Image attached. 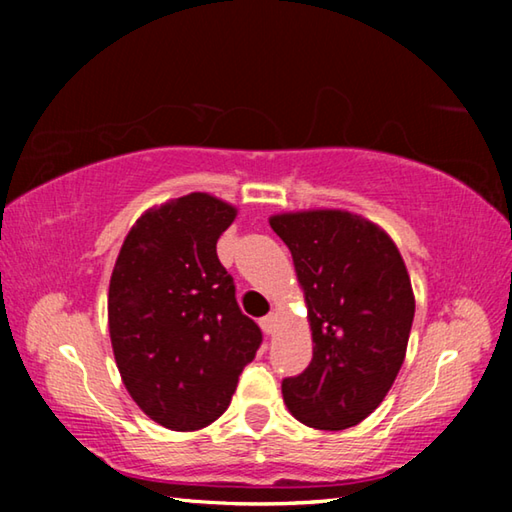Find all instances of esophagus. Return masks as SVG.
<instances>
[{
    "label": "esophagus",
    "instance_id": "esophagus-1",
    "mask_svg": "<svg viewBox=\"0 0 512 512\" xmlns=\"http://www.w3.org/2000/svg\"><path fill=\"white\" fill-rule=\"evenodd\" d=\"M259 325H262L264 334H273L275 332V325H277V316L275 314H268L262 320H259Z\"/></svg>",
    "mask_w": 512,
    "mask_h": 512
}]
</instances>
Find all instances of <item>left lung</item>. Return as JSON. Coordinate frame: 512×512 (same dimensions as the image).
Segmentation results:
<instances>
[{"mask_svg": "<svg viewBox=\"0 0 512 512\" xmlns=\"http://www.w3.org/2000/svg\"><path fill=\"white\" fill-rule=\"evenodd\" d=\"M307 302L314 357L282 381L296 420L314 429L354 427L384 402L409 343L415 298L395 241L345 210L273 214Z\"/></svg>", "mask_w": 512, "mask_h": 512, "instance_id": "left-lung-1", "label": "left lung"}]
</instances>
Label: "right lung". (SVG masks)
<instances>
[{
    "label": "right lung",
    "mask_w": 512,
    "mask_h": 512,
    "mask_svg": "<svg viewBox=\"0 0 512 512\" xmlns=\"http://www.w3.org/2000/svg\"><path fill=\"white\" fill-rule=\"evenodd\" d=\"M235 216V205L205 192L155 205L135 221L112 268L108 327L121 381L171 431L221 418L262 343L216 257Z\"/></svg>",
    "instance_id": "add662e5"
}]
</instances>
